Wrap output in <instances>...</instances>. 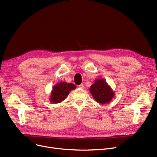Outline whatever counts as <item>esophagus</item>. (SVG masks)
Returning a JSON list of instances; mask_svg holds the SVG:
<instances>
[{
  "label": "esophagus",
  "instance_id": "obj_1",
  "mask_svg": "<svg viewBox=\"0 0 157 157\" xmlns=\"http://www.w3.org/2000/svg\"><path fill=\"white\" fill-rule=\"evenodd\" d=\"M79 88H84V85H83V84H81V85H79Z\"/></svg>",
  "mask_w": 157,
  "mask_h": 157
}]
</instances>
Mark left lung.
<instances>
[{
	"instance_id": "1",
	"label": "left lung",
	"mask_w": 157,
	"mask_h": 157,
	"mask_svg": "<svg viewBox=\"0 0 157 157\" xmlns=\"http://www.w3.org/2000/svg\"><path fill=\"white\" fill-rule=\"evenodd\" d=\"M90 92L97 102L102 104L109 102L114 96L113 90L104 79H96L90 86Z\"/></svg>"
}]
</instances>
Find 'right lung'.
Masks as SVG:
<instances>
[{"instance_id": "add662e5", "label": "right lung", "mask_w": 157, "mask_h": 157, "mask_svg": "<svg viewBox=\"0 0 157 157\" xmlns=\"http://www.w3.org/2000/svg\"><path fill=\"white\" fill-rule=\"evenodd\" d=\"M76 86L72 83L61 82L53 86L51 92L50 101L53 103H59L65 99L72 90L75 89Z\"/></svg>"}]
</instances>
